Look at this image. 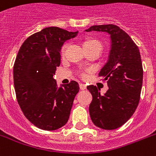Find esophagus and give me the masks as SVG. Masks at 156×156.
I'll return each instance as SVG.
<instances>
[{
    "label": "esophagus",
    "instance_id": "34e87169",
    "mask_svg": "<svg viewBox=\"0 0 156 156\" xmlns=\"http://www.w3.org/2000/svg\"><path fill=\"white\" fill-rule=\"evenodd\" d=\"M79 87H80V90H85V89H87V85L83 84V83H80L79 84Z\"/></svg>",
    "mask_w": 156,
    "mask_h": 156
}]
</instances>
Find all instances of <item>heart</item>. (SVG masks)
Instances as JSON below:
<instances>
[{"label":"heart","mask_w":156,"mask_h":156,"mask_svg":"<svg viewBox=\"0 0 156 156\" xmlns=\"http://www.w3.org/2000/svg\"><path fill=\"white\" fill-rule=\"evenodd\" d=\"M83 48L85 50L88 49H98L99 51H101V48H102V44L99 41V40H95V39H93V38H87L86 39L83 43ZM66 44H64L62 46L61 49V56H64L65 52H66ZM83 77H85V73H82Z\"/></svg>","instance_id":"1"}]
</instances>
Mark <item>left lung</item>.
<instances>
[{"instance_id": "obj_1", "label": "left lung", "mask_w": 156, "mask_h": 156, "mask_svg": "<svg viewBox=\"0 0 156 156\" xmlns=\"http://www.w3.org/2000/svg\"><path fill=\"white\" fill-rule=\"evenodd\" d=\"M91 30L108 33L112 48L108 61L99 73L108 89L100 95L96 86H87L92 95L89 112L97 127L115 129L130 118L140 100L143 78L140 52L130 36L117 26H92L86 31Z\"/></svg>"}]
</instances>
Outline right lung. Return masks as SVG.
Segmentation results:
<instances>
[{
  "instance_id": "right-lung-1",
  "label": "right lung",
  "mask_w": 156,
  "mask_h": 156,
  "mask_svg": "<svg viewBox=\"0 0 156 156\" xmlns=\"http://www.w3.org/2000/svg\"><path fill=\"white\" fill-rule=\"evenodd\" d=\"M77 34L46 27L29 36L16 57L13 83L18 103L28 121L44 130H55L67 123L79 91L75 81L58 88L53 78L64 42Z\"/></svg>"
}]
</instances>
